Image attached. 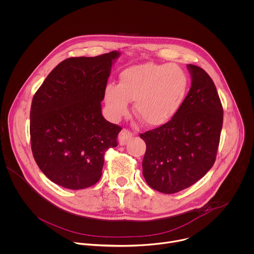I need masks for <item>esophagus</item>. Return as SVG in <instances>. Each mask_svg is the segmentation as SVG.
I'll list each match as a JSON object with an SVG mask.
<instances>
[{"label":"esophagus","instance_id":"esophagus-1","mask_svg":"<svg viewBox=\"0 0 254 254\" xmlns=\"http://www.w3.org/2000/svg\"><path fill=\"white\" fill-rule=\"evenodd\" d=\"M133 135V133L131 132V131H129L128 129H123L120 133H119V136H118V140H119V143L121 144V145H125L127 142V140L129 139V138H131V136Z\"/></svg>","mask_w":254,"mask_h":254}]
</instances>
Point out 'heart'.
<instances>
[{
  "label": "heart",
  "instance_id": "1",
  "mask_svg": "<svg viewBox=\"0 0 254 254\" xmlns=\"http://www.w3.org/2000/svg\"><path fill=\"white\" fill-rule=\"evenodd\" d=\"M188 88L186 73L174 64L144 63L120 74V83H109L105 101L114 119L124 116L133 101L135 115L148 127L168 123L180 109Z\"/></svg>",
  "mask_w": 254,
  "mask_h": 254
}]
</instances>
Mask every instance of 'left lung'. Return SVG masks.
Returning a JSON list of instances; mask_svg holds the SVG:
<instances>
[{
  "mask_svg": "<svg viewBox=\"0 0 254 254\" xmlns=\"http://www.w3.org/2000/svg\"><path fill=\"white\" fill-rule=\"evenodd\" d=\"M192 84L175 116L163 126L141 133L146 143L142 174L146 183L174 194L199 181L216 161L224 111L209 74L188 64Z\"/></svg>",
  "mask_w": 254,
  "mask_h": 254,
  "instance_id": "1",
  "label": "left lung"
}]
</instances>
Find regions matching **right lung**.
Listing matches in <instances>:
<instances>
[{"label": "right lung", "mask_w": 254, "mask_h": 254, "mask_svg": "<svg viewBox=\"0 0 254 254\" xmlns=\"http://www.w3.org/2000/svg\"><path fill=\"white\" fill-rule=\"evenodd\" d=\"M120 52L60 62L33 96L30 143L36 164L53 183L71 190L95 185L105 152L122 127L102 115L101 102Z\"/></svg>", "instance_id": "right-lung-1"}]
</instances>
